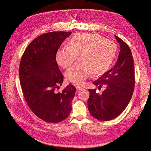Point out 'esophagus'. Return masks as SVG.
I'll list each match as a JSON object with an SVG mask.
<instances>
[{"label": "esophagus", "mask_w": 151, "mask_h": 151, "mask_svg": "<svg viewBox=\"0 0 151 151\" xmlns=\"http://www.w3.org/2000/svg\"><path fill=\"white\" fill-rule=\"evenodd\" d=\"M76 90H78V91H79V90H83L84 88H83V87H81V86H76Z\"/></svg>", "instance_id": "34e87169"}]
</instances>
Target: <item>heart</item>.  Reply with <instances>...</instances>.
Instances as JSON below:
<instances>
[{"instance_id":"obj_1","label":"heart","mask_w":151,"mask_h":151,"mask_svg":"<svg viewBox=\"0 0 151 151\" xmlns=\"http://www.w3.org/2000/svg\"><path fill=\"white\" fill-rule=\"evenodd\" d=\"M67 46L57 50L55 60L59 66L65 68L78 57L79 61L65 73L67 81L78 85L83 84L91 73L99 75L106 72L117 50L112 40L96 34H76L67 40Z\"/></svg>"}]
</instances>
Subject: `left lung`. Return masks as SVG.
<instances>
[{"mask_svg":"<svg viewBox=\"0 0 151 151\" xmlns=\"http://www.w3.org/2000/svg\"><path fill=\"white\" fill-rule=\"evenodd\" d=\"M120 50L116 64L111 69L103 74L93 84L105 85L102 94L96 90L88 89L90 96L88 108L90 114L99 120H111L119 116L128 105L135 86L134 63L128 45L115 35Z\"/></svg>","mask_w":151,"mask_h":151,"instance_id":"8db88e82","label":"left lung"}]
</instances>
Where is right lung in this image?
Returning a JSON list of instances; mask_svg holds the SVG:
<instances>
[{
  "instance_id": "right-lung-1",
  "label": "right lung",
  "mask_w": 151,
  "mask_h": 151,
  "mask_svg": "<svg viewBox=\"0 0 151 151\" xmlns=\"http://www.w3.org/2000/svg\"><path fill=\"white\" fill-rule=\"evenodd\" d=\"M71 32H50L37 37L25 49L19 65V78L25 101L31 111L49 123L64 120L72 110L76 88L67 86L55 91L63 82L56 53Z\"/></svg>"
}]
</instances>
